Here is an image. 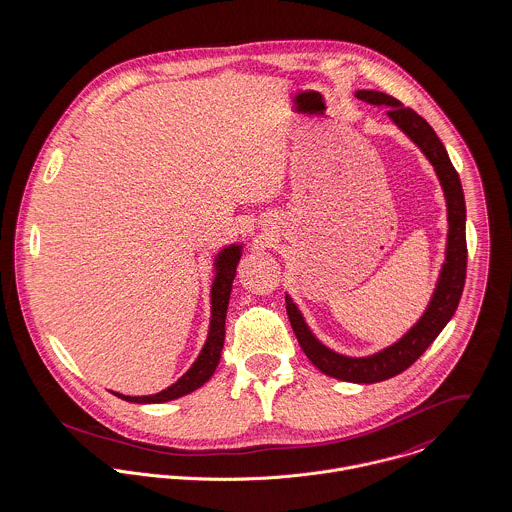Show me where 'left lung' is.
Masks as SVG:
<instances>
[{
	"label": "left lung",
	"instance_id": "obj_1",
	"mask_svg": "<svg viewBox=\"0 0 512 512\" xmlns=\"http://www.w3.org/2000/svg\"><path fill=\"white\" fill-rule=\"evenodd\" d=\"M357 98L365 100L368 104H384L388 108V116L394 124L410 136V140L420 147L430 163L436 167L445 199H447V220H449V234H447V252L445 264L441 268L438 288L426 309L424 317L392 347L365 359H351L337 355L323 347L307 329L301 313L293 305L292 299L286 295V311L292 323L293 333L307 355V359L317 366L327 376L347 380V382H361L372 384L386 378H392L404 372L408 366L414 365L426 349L436 341L441 329L453 317L467 274V240H465V197L461 189L459 175L439 142L438 134L434 128L412 108H404L400 100L376 90H359Z\"/></svg>",
	"mask_w": 512,
	"mask_h": 512
}]
</instances>
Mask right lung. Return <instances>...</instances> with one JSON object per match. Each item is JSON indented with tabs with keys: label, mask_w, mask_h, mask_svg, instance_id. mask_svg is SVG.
Wrapping results in <instances>:
<instances>
[{
	"label": "right lung",
	"mask_w": 512,
	"mask_h": 512,
	"mask_svg": "<svg viewBox=\"0 0 512 512\" xmlns=\"http://www.w3.org/2000/svg\"><path fill=\"white\" fill-rule=\"evenodd\" d=\"M240 260V248L238 246H228L219 254L217 260V278L213 284V321H211V333L205 343V349L201 351L199 359L195 365L191 366L175 384H171L167 390L153 394V396H122L116 394L128 402H138V404H157V402H167L175 400L179 396H185L199 386H203L215 372L219 365L220 351L224 345V319H226V307L230 299V290H232V280L236 274V266Z\"/></svg>",
	"instance_id": "add662e5"
}]
</instances>
